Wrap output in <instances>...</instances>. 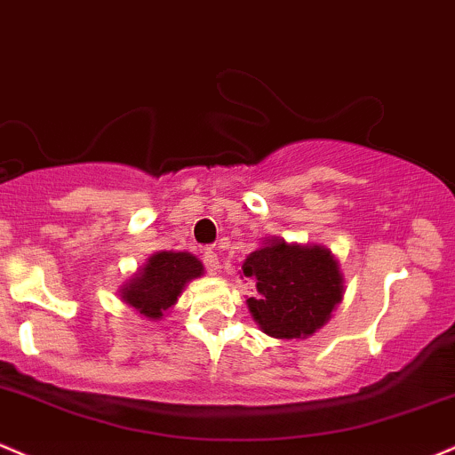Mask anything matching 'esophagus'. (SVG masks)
<instances>
[{"mask_svg":"<svg viewBox=\"0 0 455 455\" xmlns=\"http://www.w3.org/2000/svg\"><path fill=\"white\" fill-rule=\"evenodd\" d=\"M204 264H206L208 273L211 275H217L219 268H221V262H219V255L212 251V249H206L204 251Z\"/></svg>","mask_w":455,"mask_h":455,"instance_id":"34e87169","label":"esophagus"}]
</instances>
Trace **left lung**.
I'll use <instances>...</instances> for the list:
<instances>
[{"label": "left lung", "mask_w": 455, "mask_h": 455, "mask_svg": "<svg viewBox=\"0 0 455 455\" xmlns=\"http://www.w3.org/2000/svg\"><path fill=\"white\" fill-rule=\"evenodd\" d=\"M244 277L258 294L247 299L249 314L275 339H305L331 320L344 299V273L323 244L268 238L243 262Z\"/></svg>", "instance_id": "left-lung-1"}]
</instances>
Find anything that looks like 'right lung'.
<instances>
[{
    "label": "right lung",
    "mask_w": 455,
    "mask_h": 455,
    "mask_svg": "<svg viewBox=\"0 0 455 455\" xmlns=\"http://www.w3.org/2000/svg\"><path fill=\"white\" fill-rule=\"evenodd\" d=\"M204 264L188 251H156L120 285V300L148 320H161L188 282L202 277Z\"/></svg>",
    "instance_id": "obj_1"
}]
</instances>
